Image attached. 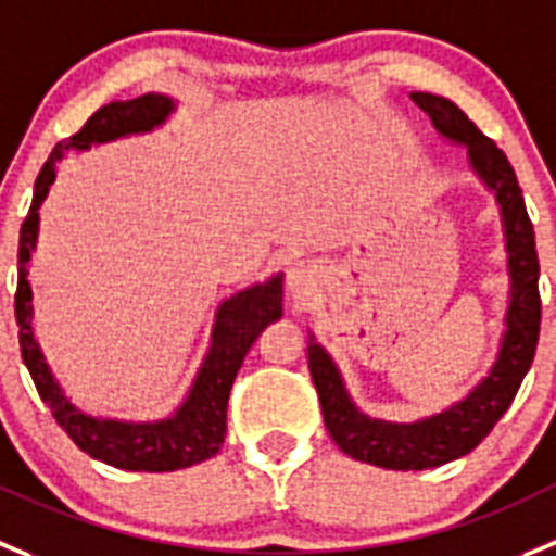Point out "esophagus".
Here are the masks:
<instances>
[{
  "mask_svg": "<svg viewBox=\"0 0 556 556\" xmlns=\"http://www.w3.org/2000/svg\"><path fill=\"white\" fill-rule=\"evenodd\" d=\"M315 282H318V271H315L313 263H293L288 271V290L293 299H304V295L309 293V290L315 288Z\"/></svg>",
  "mask_w": 556,
  "mask_h": 556,
  "instance_id": "34e87169",
  "label": "esophagus"
}]
</instances>
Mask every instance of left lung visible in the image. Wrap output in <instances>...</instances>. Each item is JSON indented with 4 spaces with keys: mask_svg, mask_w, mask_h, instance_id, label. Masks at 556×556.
<instances>
[{
    "mask_svg": "<svg viewBox=\"0 0 556 556\" xmlns=\"http://www.w3.org/2000/svg\"><path fill=\"white\" fill-rule=\"evenodd\" d=\"M412 101L428 112L439 137L466 148L471 173L494 194L502 216V232H505L510 299L505 309V331L491 370L453 406L414 422H389L362 412L349 395L334 359L326 354L315 334H309V372L318 389L326 430L334 444L351 458L395 471L433 469L471 453L510 408L532 365L538 331H541V293H538L541 266H538L535 230L529 222L521 186L510 161L450 98L412 92Z\"/></svg>",
    "mask_w": 556,
    "mask_h": 556,
    "instance_id": "left-lung-1",
    "label": "left lung"
}]
</instances>
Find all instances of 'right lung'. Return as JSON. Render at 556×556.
I'll return each mask as SVG.
<instances>
[{
    "label": "right lung",
    "mask_w": 556,
    "mask_h": 556,
    "mask_svg": "<svg viewBox=\"0 0 556 556\" xmlns=\"http://www.w3.org/2000/svg\"><path fill=\"white\" fill-rule=\"evenodd\" d=\"M175 109L178 103L164 92H148V96L131 98V101H112L98 109L79 134L51 150L49 161L35 180L33 205L21 225L18 238L15 324H18L21 356L38 387L40 401L51 408V417L74 439L81 453L126 471H175L214 458L225 442L227 397H230L232 381L243 365V356L249 354L252 342L268 324L282 318V271L268 277L266 282H254L227 295L216 307L211 345H207L205 359H202L184 403L169 417L148 419V422L87 414L65 395V389L46 362L33 326L35 309L29 261L38 247V211L56 178V164L71 150L85 153L92 144H106L114 139L134 137V134L155 131L173 117Z\"/></svg>",
    "instance_id": "right-lung-1"
}]
</instances>
